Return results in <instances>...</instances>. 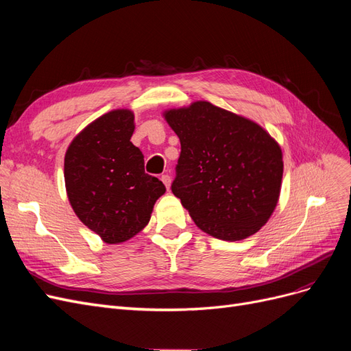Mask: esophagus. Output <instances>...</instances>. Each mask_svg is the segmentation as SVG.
Here are the masks:
<instances>
[{
  "instance_id": "1",
  "label": "esophagus",
  "mask_w": 351,
  "mask_h": 351,
  "mask_svg": "<svg viewBox=\"0 0 351 351\" xmlns=\"http://www.w3.org/2000/svg\"><path fill=\"white\" fill-rule=\"evenodd\" d=\"M161 180H162V183L165 184V187L169 189V186H171V177H169L168 174H164V176L161 177Z\"/></svg>"
}]
</instances>
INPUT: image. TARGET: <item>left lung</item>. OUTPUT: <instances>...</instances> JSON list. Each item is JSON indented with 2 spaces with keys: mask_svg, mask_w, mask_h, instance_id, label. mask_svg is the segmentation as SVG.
<instances>
[{
  "mask_svg": "<svg viewBox=\"0 0 351 351\" xmlns=\"http://www.w3.org/2000/svg\"><path fill=\"white\" fill-rule=\"evenodd\" d=\"M164 117L182 143L171 190L195 224L227 241L258 232L278 204L280 145L259 124L208 101Z\"/></svg>",
  "mask_w": 351,
  "mask_h": 351,
  "instance_id": "1",
  "label": "left lung"
}]
</instances>
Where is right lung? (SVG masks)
<instances>
[{"instance_id":"1","label":"right lung","mask_w":351,"mask_h":351,"mask_svg":"<svg viewBox=\"0 0 351 351\" xmlns=\"http://www.w3.org/2000/svg\"><path fill=\"white\" fill-rule=\"evenodd\" d=\"M133 132L130 110L110 111L74 137L64 158L74 214L108 244L142 231L165 193L162 182L145 173L143 154L130 142Z\"/></svg>"}]
</instances>
